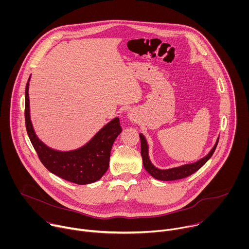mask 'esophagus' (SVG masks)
<instances>
[{
    "label": "esophagus",
    "instance_id": "34e87169",
    "mask_svg": "<svg viewBox=\"0 0 249 249\" xmlns=\"http://www.w3.org/2000/svg\"><path fill=\"white\" fill-rule=\"evenodd\" d=\"M128 117L130 118V120H135V116H134L133 113H129V114H128Z\"/></svg>",
    "mask_w": 249,
    "mask_h": 249
}]
</instances>
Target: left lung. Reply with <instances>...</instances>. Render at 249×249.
Segmentation results:
<instances>
[{
  "mask_svg": "<svg viewBox=\"0 0 249 249\" xmlns=\"http://www.w3.org/2000/svg\"><path fill=\"white\" fill-rule=\"evenodd\" d=\"M140 139H141V155L142 158H143V164L145 169L153 176L156 179L159 180H163V181H169V180H177V179H182L185 178V177L193 174L196 172L198 169H200L209 160L210 158L214 154L217 145L219 143V139L217 140L215 146L213 147L211 152L203 159L199 160L198 161L194 163H189V164H184L179 167H174L170 169H159L157 168L150 160L149 159V154H148V144L145 137L143 134H140Z\"/></svg>",
  "mask_w": 249,
  "mask_h": 249,
  "instance_id": "8db88e82",
  "label": "left lung"
}]
</instances>
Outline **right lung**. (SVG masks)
<instances>
[{
    "instance_id": "add662e5",
    "label": "right lung",
    "mask_w": 249,
    "mask_h": 249,
    "mask_svg": "<svg viewBox=\"0 0 249 249\" xmlns=\"http://www.w3.org/2000/svg\"><path fill=\"white\" fill-rule=\"evenodd\" d=\"M29 81V80H28ZM28 82L25 87V127L33 148L43 165L55 175L80 185L100 179L107 171L112 145L122 132L119 118L106 124L84 147L71 151L59 152L45 146L35 135L29 116Z\"/></svg>"
}]
</instances>
